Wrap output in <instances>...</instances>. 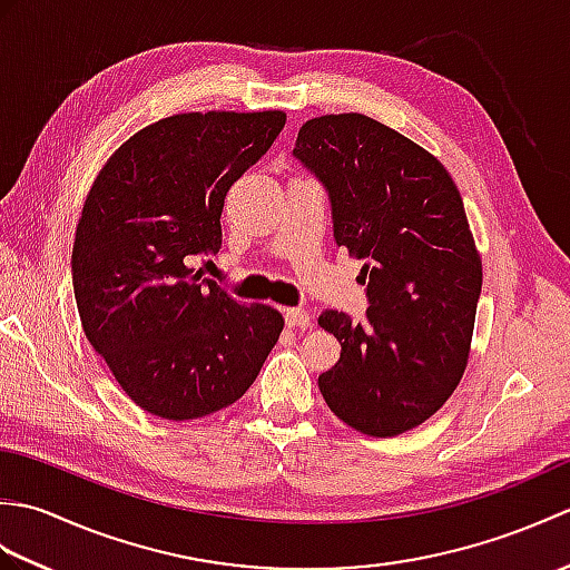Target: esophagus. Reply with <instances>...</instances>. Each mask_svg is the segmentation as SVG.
I'll return each mask as SVG.
<instances>
[{
    "instance_id": "esophagus-1",
    "label": "esophagus",
    "mask_w": 570,
    "mask_h": 570,
    "mask_svg": "<svg viewBox=\"0 0 570 570\" xmlns=\"http://www.w3.org/2000/svg\"><path fill=\"white\" fill-rule=\"evenodd\" d=\"M284 321H286L288 328L306 331L308 325H311V313L304 311V308H286L284 311Z\"/></svg>"
}]
</instances>
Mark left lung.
Returning a JSON list of instances; mask_svg holds the SVG:
<instances>
[{
	"label": "left lung",
	"mask_w": 570,
	"mask_h": 570,
	"mask_svg": "<svg viewBox=\"0 0 570 570\" xmlns=\"http://www.w3.org/2000/svg\"><path fill=\"white\" fill-rule=\"evenodd\" d=\"M294 159L328 193L335 245L367 284L362 321L321 313L341 343L321 394L347 426L399 435L443 406L468 365L482 264L463 198L439 159L365 115L311 119Z\"/></svg>",
	"instance_id": "left-lung-1"
}]
</instances>
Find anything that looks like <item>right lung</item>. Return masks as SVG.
I'll return each mask as SVG.
<instances>
[{"label": "right lung", "mask_w": 570, "mask_h": 570, "mask_svg": "<svg viewBox=\"0 0 570 570\" xmlns=\"http://www.w3.org/2000/svg\"><path fill=\"white\" fill-rule=\"evenodd\" d=\"M286 125L284 112H188L122 144L82 205L72 292L82 331L127 396L154 416H208L245 394L284 328L188 262L223 245L229 186Z\"/></svg>", "instance_id": "obj_1"}]
</instances>
